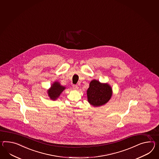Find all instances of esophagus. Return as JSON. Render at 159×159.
<instances>
[{"mask_svg":"<svg viewBox=\"0 0 159 159\" xmlns=\"http://www.w3.org/2000/svg\"><path fill=\"white\" fill-rule=\"evenodd\" d=\"M72 88L74 89H79V87L77 85H72Z\"/></svg>","mask_w":159,"mask_h":159,"instance_id":"esophagus-1","label":"esophagus"}]
</instances>
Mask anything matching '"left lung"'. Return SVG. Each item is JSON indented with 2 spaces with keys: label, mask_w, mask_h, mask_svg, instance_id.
I'll return each instance as SVG.
<instances>
[{
  "label": "left lung",
  "mask_w": 159,
  "mask_h": 159,
  "mask_svg": "<svg viewBox=\"0 0 159 159\" xmlns=\"http://www.w3.org/2000/svg\"><path fill=\"white\" fill-rule=\"evenodd\" d=\"M111 87L107 83H101L93 79L89 83L87 91V100L93 107H99L107 103L112 97Z\"/></svg>",
  "instance_id": "left-lung-1"
}]
</instances>
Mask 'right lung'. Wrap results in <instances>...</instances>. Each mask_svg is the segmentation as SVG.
Instances as JSON below:
<instances>
[{
  "label": "right lung",
  "instance_id": "obj_1",
  "mask_svg": "<svg viewBox=\"0 0 159 159\" xmlns=\"http://www.w3.org/2000/svg\"><path fill=\"white\" fill-rule=\"evenodd\" d=\"M66 89V87L61 85L58 81H56L51 85V88L48 89L47 93L51 100L55 101L57 99L62 91Z\"/></svg>",
  "mask_w": 159,
  "mask_h": 159
}]
</instances>
